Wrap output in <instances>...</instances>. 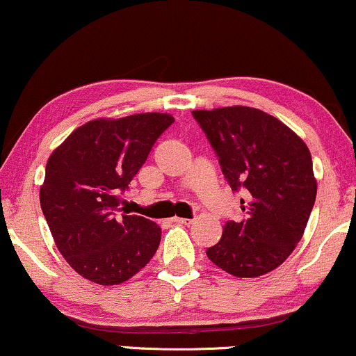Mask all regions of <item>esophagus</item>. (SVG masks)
<instances>
[{"mask_svg": "<svg viewBox=\"0 0 356 356\" xmlns=\"http://www.w3.org/2000/svg\"><path fill=\"white\" fill-rule=\"evenodd\" d=\"M170 222H172V223H179V225H187L188 222H191V220H188V218H182V217H172V218H170Z\"/></svg>", "mask_w": 356, "mask_h": 356, "instance_id": "1", "label": "esophagus"}]
</instances>
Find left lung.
<instances>
[{"mask_svg":"<svg viewBox=\"0 0 356 356\" xmlns=\"http://www.w3.org/2000/svg\"><path fill=\"white\" fill-rule=\"evenodd\" d=\"M217 152L232 191L245 188V218L225 223L207 250L213 264L236 277L281 266L307 227L317 195L312 156L302 138L276 116L251 106L193 110Z\"/></svg>","mask_w":356,"mask_h":356,"instance_id":"1","label":"left lung"}]
</instances>
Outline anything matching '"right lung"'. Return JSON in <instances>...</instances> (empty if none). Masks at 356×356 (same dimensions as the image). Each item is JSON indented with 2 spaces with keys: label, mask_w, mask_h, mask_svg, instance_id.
Returning a JSON list of instances; mask_svg holds the SVG:
<instances>
[{
  "label": "right lung",
  "mask_w": 356,
  "mask_h": 356,
  "mask_svg": "<svg viewBox=\"0 0 356 356\" xmlns=\"http://www.w3.org/2000/svg\"><path fill=\"white\" fill-rule=\"evenodd\" d=\"M172 121L169 113L97 118L49 156L40 209L69 266L95 284L128 281L159 248V225L120 213V193Z\"/></svg>",
  "instance_id": "add662e5"
}]
</instances>
